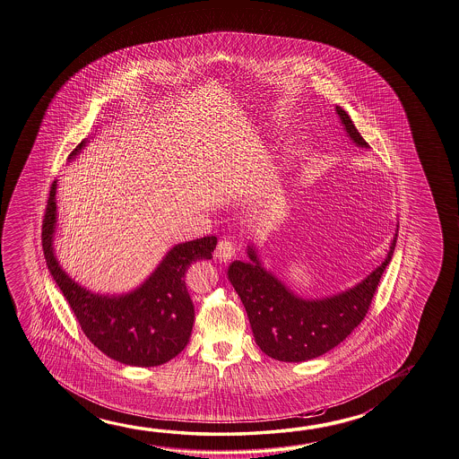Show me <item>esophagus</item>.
<instances>
[{
    "mask_svg": "<svg viewBox=\"0 0 459 459\" xmlns=\"http://www.w3.org/2000/svg\"><path fill=\"white\" fill-rule=\"evenodd\" d=\"M234 252H236V246L231 239H221L218 242L217 249H215V257L221 262H228L234 257Z\"/></svg>",
    "mask_w": 459,
    "mask_h": 459,
    "instance_id": "obj_1",
    "label": "esophagus"
}]
</instances>
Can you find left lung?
Here are the masks:
<instances>
[{
    "label": "left lung",
    "mask_w": 459,
    "mask_h": 459,
    "mask_svg": "<svg viewBox=\"0 0 459 459\" xmlns=\"http://www.w3.org/2000/svg\"><path fill=\"white\" fill-rule=\"evenodd\" d=\"M344 131L358 147L368 149L350 115L336 107ZM394 234L386 259L370 275L348 291L322 299H302L272 272L262 267L254 246H247L250 262L234 260L228 278L249 317L250 328L270 358L283 362H302L318 358L338 346L364 320L372 298L390 264L396 246Z\"/></svg>",
    "instance_id": "1"
}]
</instances>
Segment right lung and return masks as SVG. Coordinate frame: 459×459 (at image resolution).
Returning a JSON list of instances; mask_svg holds the SVG:
<instances>
[{
	"instance_id": "obj_1",
	"label": "right lung",
	"mask_w": 459,
	"mask_h": 459,
	"mask_svg": "<svg viewBox=\"0 0 459 459\" xmlns=\"http://www.w3.org/2000/svg\"><path fill=\"white\" fill-rule=\"evenodd\" d=\"M83 139L69 160L82 151ZM56 231V181H53L42 226L43 254L53 280L93 346L126 366H161L186 348L194 325V304L184 276L197 260L212 259L215 236L176 244L159 267L134 291L108 296L75 283L59 265L53 238Z\"/></svg>"
}]
</instances>
